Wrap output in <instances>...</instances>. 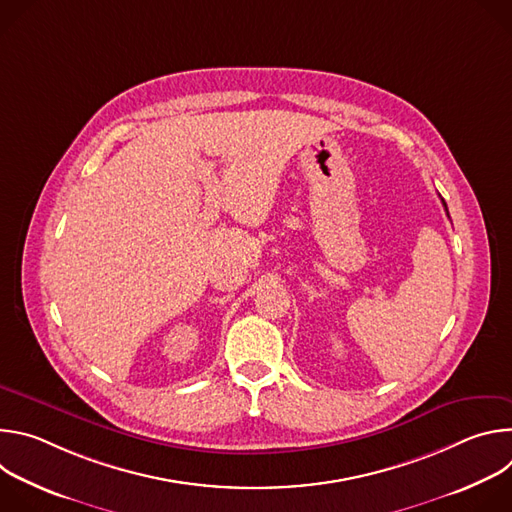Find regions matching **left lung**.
Returning <instances> with one entry per match:
<instances>
[{
    "label": "left lung",
    "instance_id": "obj_1",
    "mask_svg": "<svg viewBox=\"0 0 512 512\" xmlns=\"http://www.w3.org/2000/svg\"><path fill=\"white\" fill-rule=\"evenodd\" d=\"M444 206H446V202H444ZM446 210H448V208H446Z\"/></svg>",
    "mask_w": 512,
    "mask_h": 512
}]
</instances>
